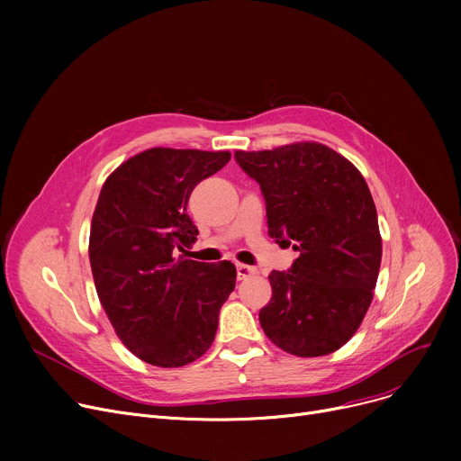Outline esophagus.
Segmentation results:
<instances>
[{
  "instance_id": "esophagus-1",
  "label": "esophagus",
  "mask_w": 461,
  "mask_h": 461,
  "mask_svg": "<svg viewBox=\"0 0 461 461\" xmlns=\"http://www.w3.org/2000/svg\"><path fill=\"white\" fill-rule=\"evenodd\" d=\"M258 273L256 267H250V265L245 263H237V280H245L249 276H254Z\"/></svg>"
}]
</instances>
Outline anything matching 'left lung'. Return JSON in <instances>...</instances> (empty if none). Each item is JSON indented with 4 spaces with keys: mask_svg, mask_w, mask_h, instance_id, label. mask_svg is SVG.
<instances>
[{
    "mask_svg": "<svg viewBox=\"0 0 461 461\" xmlns=\"http://www.w3.org/2000/svg\"><path fill=\"white\" fill-rule=\"evenodd\" d=\"M235 160L259 183L269 235L299 252L292 269L269 275L263 332L297 357L340 349L366 316L381 265L377 211L365 177L316 141L235 151Z\"/></svg>",
    "mask_w": 461,
    "mask_h": 461,
    "instance_id": "obj_1",
    "label": "left lung"
}]
</instances>
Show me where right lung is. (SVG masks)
<instances>
[{
    "label": "right lung",
    "instance_id": "obj_1",
    "mask_svg": "<svg viewBox=\"0 0 461 461\" xmlns=\"http://www.w3.org/2000/svg\"><path fill=\"white\" fill-rule=\"evenodd\" d=\"M230 158L228 151L153 148L121 164L99 194L89 233L96 295L119 340L153 366L200 358L235 287L231 261L176 258L198 235L186 214L194 186Z\"/></svg>",
    "mask_w": 461,
    "mask_h": 461
}]
</instances>
